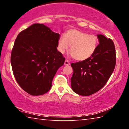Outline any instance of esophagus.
Instances as JSON below:
<instances>
[{
  "label": "esophagus",
  "mask_w": 129,
  "mask_h": 129,
  "mask_svg": "<svg viewBox=\"0 0 129 129\" xmlns=\"http://www.w3.org/2000/svg\"><path fill=\"white\" fill-rule=\"evenodd\" d=\"M70 64V62L68 61V60H65V62H64V65H69Z\"/></svg>",
  "instance_id": "1"
}]
</instances>
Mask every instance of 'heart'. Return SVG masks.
<instances>
[{
  "instance_id": "b5f03b06",
  "label": "heart",
  "mask_w": 129,
  "mask_h": 129,
  "mask_svg": "<svg viewBox=\"0 0 129 129\" xmlns=\"http://www.w3.org/2000/svg\"><path fill=\"white\" fill-rule=\"evenodd\" d=\"M99 40L93 35H89L77 29H70L65 35H61L58 41L57 49L64 54L71 45L69 55L77 61H84L94 53Z\"/></svg>"
}]
</instances>
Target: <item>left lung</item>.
I'll list each match as a JSON object with an SVG mask.
<instances>
[{
    "mask_svg": "<svg viewBox=\"0 0 129 129\" xmlns=\"http://www.w3.org/2000/svg\"><path fill=\"white\" fill-rule=\"evenodd\" d=\"M97 38L99 44L94 53L85 60L71 64V88L81 95H91L103 88L115 68L116 55L113 40L102 35H97Z\"/></svg>",
    "mask_w": 129,
    "mask_h": 129,
    "instance_id": "obj_1",
    "label": "left lung"
}]
</instances>
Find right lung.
<instances>
[{"label": "right lung", "instance_id": "1", "mask_svg": "<svg viewBox=\"0 0 129 129\" xmlns=\"http://www.w3.org/2000/svg\"><path fill=\"white\" fill-rule=\"evenodd\" d=\"M59 34L43 24H34L19 34L11 56L13 73L21 88L32 95H42L52 87L65 58L57 49Z\"/></svg>", "mask_w": 129, "mask_h": 129}]
</instances>
